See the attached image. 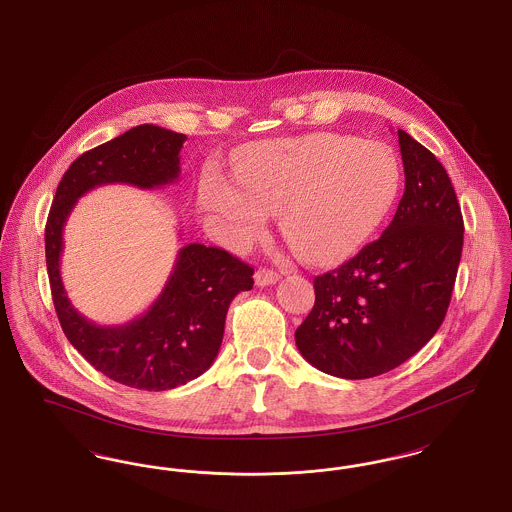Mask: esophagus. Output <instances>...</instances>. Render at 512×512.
I'll list each match as a JSON object with an SVG mask.
<instances>
[{"mask_svg": "<svg viewBox=\"0 0 512 512\" xmlns=\"http://www.w3.org/2000/svg\"><path fill=\"white\" fill-rule=\"evenodd\" d=\"M280 280L278 272L271 271V269H259L255 272V284L257 286H272Z\"/></svg>", "mask_w": 512, "mask_h": 512, "instance_id": "34e87169", "label": "esophagus"}]
</instances>
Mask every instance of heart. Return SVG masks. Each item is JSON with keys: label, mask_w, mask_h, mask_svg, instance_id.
Masks as SVG:
<instances>
[{"label": "heart", "mask_w": 512, "mask_h": 512, "mask_svg": "<svg viewBox=\"0 0 512 512\" xmlns=\"http://www.w3.org/2000/svg\"><path fill=\"white\" fill-rule=\"evenodd\" d=\"M400 185V160L385 143L309 133L243 147L232 160V180L218 170L203 174L199 203L232 247L249 245L267 214L278 212L282 234L303 259L331 265L373 238Z\"/></svg>", "instance_id": "1"}]
</instances>
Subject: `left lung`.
<instances>
[{"label":"left lung","instance_id":"8db88e82","mask_svg":"<svg viewBox=\"0 0 512 512\" xmlns=\"http://www.w3.org/2000/svg\"><path fill=\"white\" fill-rule=\"evenodd\" d=\"M406 187L383 236L315 276V305L296 331L301 356L340 379H369L410 360L441 327L464 222L443 164L398 129Z\"/></svg>","mask_w":512,"mask_h":512}]
</instances>
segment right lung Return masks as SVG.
<instances>
[{"instance_id": "right-lung-1", "label": "right lung", "mask_w": 512, "mask_h": 512, "mask_svg": "<svg viewBox=\"0 0 512 512\" xmlns=\"http://www.w3.org/2000/svg\"><path fill=\"white\" fill-rule=\"evenodd\" d=\"M185 135L143 123L81 154L63 174L46 222V267L61 329L94 369L139 391H168L203 375L218 356L232 300L253 288V269L224 249L187 243L160 296L137 319L102 327L67 298L60 274L63 226L98 185L162 187L180 178Z\"/></svg>"}]
</instances>
